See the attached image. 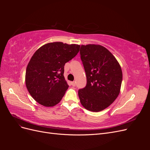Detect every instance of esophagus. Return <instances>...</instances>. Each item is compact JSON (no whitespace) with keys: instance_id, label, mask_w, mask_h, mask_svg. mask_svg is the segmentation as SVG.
<instances>
[{"instance_id":"esophagus-1","label":"esophagus","mask_w":150,"mask_h":150,"mask_svg":"<svg viewBox=\"0 0 150 150\" xmlns=\"http://www.w3.org/2000/svg\"><path fill=\"white\" fill-rule=\"evenodd\" d=\"M71 84L72 86H76V81H73V82H72Z\"/></svg>"}]
</instances>
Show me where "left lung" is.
<instances>
[{"label": "left lung", "instance_id": "obj_1", "mask_svg": "<svg viewBox=\"0 0 150 150\" xmlns=\"http://www.w3.org/2000/svg\"><path fill=\"white\" fill-rule=\"evenodd\" d=\"M80 54L87 79L86 87L78 91L80 102L87 110L103 111L120 93L121 66L111 52L101 45H81Z\"/></svg>", "mask_w": 150, "mask_h": 150}]
</instances>
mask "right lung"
Returning <instances> with one entry per match:
<instances>
[{"label":"right lung","instance_id":"1","mask_svg":"<svg viewBox=\"0 0 150 150\" xmlns=\"http://www.w3.org/2000/svg\"><path fill=\"white\" fill-rule=\"evenodd\" d=\"M80 45L49 42L32 56L25 72V85L38 103L52 107L61 101L69 88L64 76V65L79 51Z\"/></svg>","mask_w":150,"mask_h":150}]
</instances>
